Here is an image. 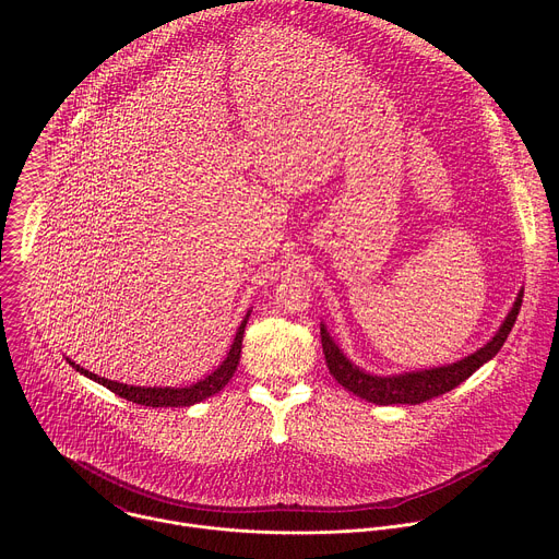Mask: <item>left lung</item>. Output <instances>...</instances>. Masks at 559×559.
<instances>
[{"label":"left lung","instance_id":"8db88e82","mask_svg":"<svg viewBox=\"0 0 559 559\" xmlns=\"http://www.w3.org/2000/svg\"><path fill=\"white\" fill-rule=\"evenodd\" d=\"M524 292L520 289L509 316L504 318L502 328L496 332V336L477 349L475 354L444 367H433L425 371H409L401 376H371L356 367L334 343L328 328L321 325V341H323V354L330 367V373L352 393L365 397L376 405H420L431 401L436 395H442L451 389H455L460 382H464L475 369H480L487 360H491L509 338L515 318L522 307Z\"/></svg>","mask_w":559,"mask_h":559}]
</instances>
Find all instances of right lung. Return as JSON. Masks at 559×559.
<instances>
[{"instance_id":"right-lung-1","label":"right lung","mask_w":559,"mask_h":559,"mask_svg":"<svg viewBox=\"0 0 559 559\" xmlns=\"http://www.w3.org/2000/svg\"><path fill=\"white\" fill-rule=\"evenodd\" d=\"M248 318H250V311L243 318L241 328H238L236 338H234V343L227 352V358L218 365V369H214L207 378H203V380H199L197 384H190V386H134V384H123V382L102 378V376H97V373H93L84 367H79L70 358H66V360L79 373H84L86 378L104 384L106 389L126 397V401H130V403H136V405H143V407H190V405H197V403L205 401V397L218 393L229 382V378L234 376V371L238 367V360H241V345H243Z\"/></svg>"}]
</instances>
